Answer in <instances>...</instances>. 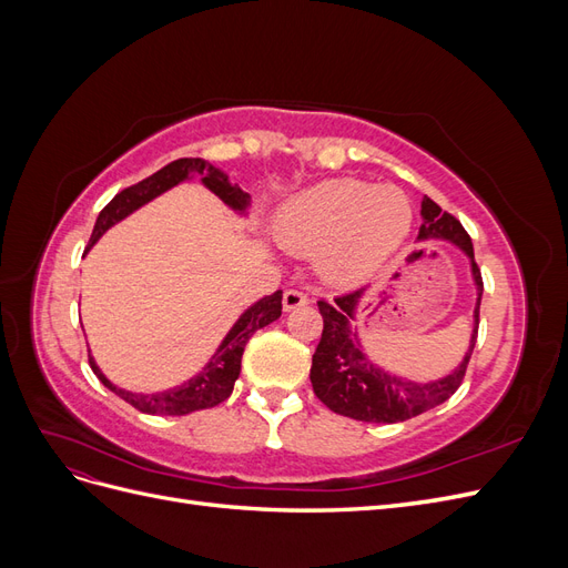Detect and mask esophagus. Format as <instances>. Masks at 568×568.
Masks as SVG:
<instances>
[{"label": "esophagus", "mask_w": 568, "mask_h": 568, "mask_svg": "<svg viewBox=\"0 0 568 568\" xmlns=\"http://www.w3.org/2000/svg\"><path fill=\"white\" fill-rule=\"evenodd\" d=\"M282 303H284V311L291 313V311H298V307L307 305V296L303 294V291H298V288H286Z\"/></svg>", "instance_id": "34e87169"}]
</instances>
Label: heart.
<instances>
[{
	"label": "heart",
	"mask_w": 568,
	"mask_h": 568,
	"mask_svg": "<svg viewBox=\"0 0 568 568\" xmlns=\"http://www.w3.org/2000/svg\"><path fill=\"white\" fill-rule=\"evenodd\" d=\"M412 205L395 186L359 180L320 182L288 199L274 215L277 244L294 255H317V272L334 286H359L403 246Z\"/></svg>",
	"instance_id": "obj_1"
}]
</instances>
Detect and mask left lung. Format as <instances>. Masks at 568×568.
<instances>
[{
	"label": "left lung",
	"mask_w": 568,
	"mask_h": 568,
	"mask_svg": "<svg viewBox=\"0 0 568 568\" xmlns=\"http://www.w3.org/2000/svg\"><path fill=\"white\" fill-rule=\"evenodd\" d=\"M417 239L419 242H432V239L450 242L469 257L471 277L476 284L469 351L464 353L462 363L450 374H445L443 379L426 384L403 379V376H395L382 367H376L365 355L357 329H351V322L355 320L357 303L365 296V288L338 296L332 303L317 301L324 329L313 355L311 382L317 398L332 412H336V415L376 424L405 422L448 400L459 388L464 374H467V365L478 334L480 296H484V280H480V270L474 261L471 239L459 225V220H455L450 213H443L440 205L428 196H424L422 201V227Z\"/></svg>",
	"instance_id": "8db88e82"
}]
</instances>
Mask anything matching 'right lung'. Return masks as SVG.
I'll return each instance as SVG.
<instances>
[{"label":"right lung","instance_id":"1","mask_svg":"<svg viewBox=\"0 0 568 568\" xmlns=\"http://www.w3.org/2000/svg\"><path fill=\"white\" fill-rule=\"evenodd\" d=\"M192 175H199L201 182L211 189L215 196L225 201L232 211L236 213H246L251 196L242 192L236 184H230L227 175L222 173L220 168L211 165L203 159H178L173 163H168L161 168L159 173H153L151 178L136 182L123 192L115 194L104 211L99 213L92 239L88 251L99 242V236L106 230H111L115 222L125 220L130 213L136 209H142L144 203L153 201L161 196L168 189H173L175 184L189 180ZM282 315V291H274L272 296H265L261 301H255L248 311L234 322L227 336L222 338L220 348L211 357V363L205 365L196 376L184 382L182 386L159 390V393H132L125 388H118L113 382H109L104 372H101L94 363V357L90 355V367L99 376V382L104 384L109 390L120 395L125 403H130L134 409L146 412V415H161V417H182L189 415V412L196 409H209L220 405L222 400H227L232 395L234 382L239 379V372H242V355L248 338L267 326L270 322L280 320Z\"/></svg>","mask_w":568,"mask_h":568}]
</instances>
